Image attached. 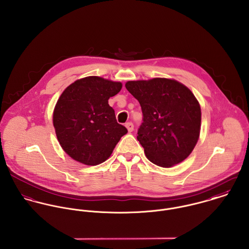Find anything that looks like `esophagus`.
I'll return each mask as SVG.
<instances>
[{
    "label": "esophagus",
    "mask_w": 249,
    "mask_h": 249,
    "mask_svg": "<svg viewBox=\"0 0 249 249\" xmlns=\"http://www.w3.org/2000/svg\"><path fill=\"white\" fill-rule=\"evenodd\" d=\"M125 127L127 128V130H128L129 132H132L133 129H134V124H133L131 122H128V123L125 124Z\"/></svg>",
    "instance_id": "obj_1"
}]
</instances>
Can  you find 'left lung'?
Here are the masks:
<instances>
[{
	"label": "left lung",
	"mask_w": 249,
	"mask_h": 249,
	"mask_svg": "<svg viewBox=\"0 0 249 249\" xmlns=\"http://www.w3.org/2000/svg\"><path fill=\"white\" fill-rule=\"evenodd\" d=\"M125 88L142 108L137 140L147 159L163 168L185 160L200 132L201 111L194 94L177 80L160 77L128 81Z\"/></svg>",
	"instance_id": "8db88e82"
}]
</instances>
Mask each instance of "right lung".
I'll use <instances>...</instances> for the list:
<instances>
[{"mask_svg":"<svg viewBox=\"0 0 249 249\" xmlns=\"http://www.w3.org/2000/svg\"><path fill=\"white\" fill-rule=\"evenodd\" d=\"M122 89L121 82L100 76L78 79L61 94L53 111V126L64 151L72 159L96 166L111 155L127 129L118 124L110 97Z\"/></svg>","mask_w":249,"mask_h":249,"instance_id":"right-lung-1","label":"right lung"}]
</instances>
